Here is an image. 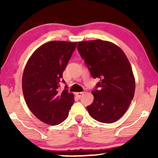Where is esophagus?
Wrapping results in <instances>:
<instances>
[{
	"label": "esophagus",
	"instance_id": "esophagus-1",
	"mask_svg": "<svg viewBox=\"0 0 158 158\" xmlns=\"http://www.w3.org/2000/svg\"><path fill=\"white\" fill-rule=\"evenodd\" d=\"M83 94H84V93H83V92H77V93H76V95H77L78 97L80 98L81 96L83 95Z\"/></svg>",
	"mask_w": 158,
	"mask_h": 158
}]
</instances>
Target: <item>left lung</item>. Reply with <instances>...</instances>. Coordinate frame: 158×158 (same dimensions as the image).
<instances>
[{"mask_svg":"<svg viewBox=\"0 0 158 158\" xmlns=\"http://www.w3.org/2000/svg\"><path fill=\"white\" fill-rule=\"evenodd\" d=\"M77 50L94 79H99L92 91L94 99L88 113L100 123L116 122L126 113L133 99L135 80L124 52L102 40L80 41Z\"/></svg>","mask_w":158,"mask_h":158,"instance_id":"1","label":"left lung"}]
</instances>
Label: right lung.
Returning <instances> with one entry per match:
<instances>
[{"instance_id":"obj_1","label":"right lung","mask_w":158,"mask_h":158,"mask_svg":"<svg viewBox=\"0 0 158 158\" xmlns=\"http://www.w3.org/2000/svg\"><path fill=\"white\" fill-rule=\"evenodd\" d=\"M77 42L52 41L45 43L32 53L22 77L26 103L32 113L46 124L56 126L68 117L74 102L73 94L65 84L62 73Z\"/></svg>"}]
</instances>
